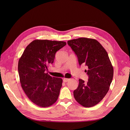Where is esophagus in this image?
<instances>
[{"instance_id": "esophagus-1", "label": "esophagus", "mask_w": 130, "mask_h": 130, "mask_svg": "<svg viewBox=\"0 0 130 130\" xmlns=\"http://www.w3.org/2000/svg\"><path fill=\"white\" fill-rule=\"evenodd\" d=\"M69 80V78H64L63 79V81L64 82H68Z\"/></svg>"}]
</instances>
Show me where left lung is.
<instances>
[{
  "label": "left lung",
  "instance_id": "obj_1",
  "mask_svg": "<svg viewBox=\"0 0 130 130\" xmlns=\"http://www.w3.org/2000/svg\"><path fill=\"white\" fill-rule=\"evenodd\" d=\"M68 44L76 55L78 64L85 65L88 76L85 83L79 79L74 96L78 103L85 107L96 105L108 92L113 76V66L108 54L98 41L79 38L70 40Z\"/></svg>",
  "mask_w": 130,
  "mask_h": 130
}]
</instances>
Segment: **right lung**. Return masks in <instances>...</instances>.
I'll use <instances>...</instances> for the list:
<instances>
[{
	"instance_id": "1",
	"label": "right lung",
	"mask_w": 130,
	"mask_h": 130,
	"mask_svg": "<svg viewBox=\"0 0 130 130\" xmlns=\"http://www.w3.org/2000/svg\"><path fill=\"white\" fill-rule=\"evenodd\" d=\"M66 42L34 40L27 45L18 61V70L22 87L29 99L36 105L46 107L57 101L62 79L46 73L53 63L55 54Z\"/></svg>"
}]
</instances>
